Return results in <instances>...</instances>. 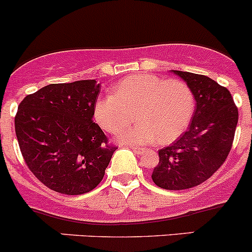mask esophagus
<instances>
[{"mask_svg": "<svg viewBox=\"0 0 252 252\" xmlns=\"http://www.w3.org/2000/svg\"><path fill=\"white\" fill-rule=\"evenodd\" d=\"M131 150H133L135 154H141L144 151V149H141V148H131Z\"/></svg>", "mask_w": 252, "mask_h": 252, "instance_id": "obj_1", "label": "esophagus"}]
</instances>
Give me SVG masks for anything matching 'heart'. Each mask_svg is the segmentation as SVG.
Masks as SVG:
<instances>
[{
  "mask_svg": "<svg viewBox=\"0 0 252 252\" xmlns=\"http://www.w3.org/2000/svg\"><path fill=\"white\" fill-rule=\"evenodd\" d=\"M133 127L119 130L132 119ZM194 113V96L182 81L166 80L155 75L128 76L112 89V94L96 99L94 121L108 133H116L124 144L172 143L191 123Z\"/></svg>",
  "mask_w": 252,
  "mask_h": 252,
  "instance_id": "b5f03b06",
  "label": "heart"
}]
</instances>
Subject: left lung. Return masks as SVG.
<instances>
[{"label":"left lung","mask_w":252,"mask_h":252,"mask_svg":"<svg viewBox=\"0 0 252 252\" xmlns=\"http://www.w3.org/2000/svg\"><path fill=\"white\" fill-rule=\"evenodd\" d=\"M171 72L191 89L196 109L187 130L158 150L160 161L151 178L163 189L180 191L203 183L223 165L230 153L239 113L230 92L211 77Z\"/></svg>","instance_id":"1"}]
</instances>
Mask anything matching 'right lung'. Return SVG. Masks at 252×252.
Returning <instances> with one entry per match:
<instances>
[{"label":"right lung","mask_w":252,"mask_h":252,"mask_svg":"<svg viewBox=\"0 0 252 252\" xmlns=\"http://www.w3.org/2000/svg\"><path fill=\"white\" fill-rule=\"evenodd\" d=\"M96 80L53 84L28 94L14 118L24 161L53 191L84 194L98 186L116 146L92 119Z\"/></svg>","instance_id":"obj_1"}]
</instances>
